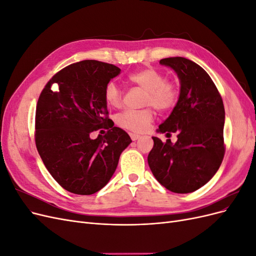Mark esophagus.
Wrapping results in <instances>:
<instances>
[{"label":"esophagus","mask_w":256,"mask_h":256,"mask_svg":"<svg viewBox=\"0 0 256 256\" xmlns=\"http://www.w3.org/2000/svg\"><path fill=\"white\" fill-rule=\"evenodd\" d=\"M130 138H131V140H132V141H136V140H138V138H140V136L136 134H130Z\"/></svg>","instance_id":"1"}]
</instances>
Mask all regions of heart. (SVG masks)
<instances>
[{
  "label": "heart",
  "mask_w": 256,
  "mask_h": 256,
  "mask_svg": "<svg viewBox=\"0 0 256 256\" xmlns=\"http://www.w3.org/2000/svg\"><path fill=\"white\" fill-rule=\"evenodd\" d=\"M129 82L146 92L145 106H150L159 112L171 110L177 104L180 90L173 81H166L164 74L154 68H146L132 72L128 76ZM104 100L112 108H120L122 104V95L115 82L111 81L104 88ZM154 113L150 109L141 111L126 110L116 116V122L122 128L132 132H144L152 122Z\"/></svg>",
  "instance_id": "obj_1"
}]
</instances>
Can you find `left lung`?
I'll use <instances>...</instances> for the list:
<instances>
[{
  "instance_id": "1",
  "label": "left lung",
  "mask_w": 256,
  "mask_h": 256,
  "mask_svg": "<svg viewBox=\"0 0 256 256\" xmlns=\"http://www.w3.org/2000/svg\"><path fill=\"white\" fill-rule=\"evenodd\" d=\"M180 83V97L158 132L177 134V142L152 136L147 161L154 178L168 190L190 193L203 187L218 171L224 156L226 112L222 98L204 69L184 58H168Z\"/></svg>"
}]
</instances>
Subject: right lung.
Segmentation results:
<instances>
[{"instance_id": "right-lung-1", "label": "right lung", "mask_w": 256, "mask_h": 256, "mask_svg": "<svg viewBox=\"0 0 256 256\" xmlns=\"http://www.w3.org/2000/svg\"><path fill=\"white\" fill-rule=\"evenodd\" d=\"M120 69L94 60L62 69L38 99L35 118L37 150L49 173L65 190L94 194L109 182L122 150L132 142L127 132L110 127L104 88ZM56 82L59 90L50 86ZM114 125V124H113ZM100 128L106 136H89Z\"/></svg>"}]
</instances>
